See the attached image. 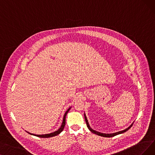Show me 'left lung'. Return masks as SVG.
<instances>
[{
  "label": "left lung",
  "instance_id": "obj_1",
  "mask_svg": "<svg viewBox=\"0 0 155 155\" xmlns=\"http://www.w3.org/2000/svg\"><path fill=\"white\" fill-rule=\"evenodd\" d=\"M84 119H85V121H86V125H87V127L89 128V130H90L92 133H94V134H97V135H98L102 136V137H114V136H116V135H118V134H121L124 133V132H127V130H129L130 128L132 127V125H133V123H132V124L128 128H126L125 130H122V131H120V132H116V133L109 134H102V133L98 132H97V131L94 130H93V129L90 127L88 121V120H87V118H86V116H85V114H84Z\"/></svg>",
  "mask_w": 155,
  "mask_h": 155
}]
</instances>
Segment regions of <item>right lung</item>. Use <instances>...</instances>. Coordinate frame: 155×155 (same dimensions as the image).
I'll list each match as a JSON object with an SVG mask.
<instances>
[{
  "mask_svg": "<svg viewBox=\"0 0 155 155\" xmlns=\"http://www.w3.org/2000/svg\"><path fill=\"white\" fill-rule=\"evenodd\" d=\"M70 109H71V107H70L69 109H68V110L66 111V112H65V114H64V116L62 124H61V127L57 131H55V132H53V133H50V134H45V135H35V134H30V133H29V132H28V134H31V135H33L37 136V137H41V138L51 137H54V136H56V135H58L59 134H60L61 132L63 131V130H64V127H65V117H66V115H67V114L68 113V112H69V110H70Z\"/></svg>",
  "mask_w": 155,
  "mask_h": 155,
  "instance_id": "right-lung-1",
  "label": "right lung"
}]
</instances>
